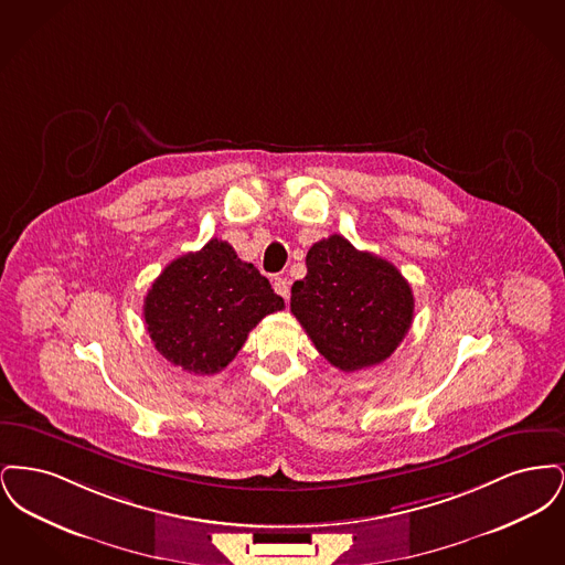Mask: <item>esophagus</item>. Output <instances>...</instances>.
<instances>
[{
  "label": "esophagus",
  "instance_id": "1",
  "mask_svg": "<svg viewBox=\"0 0 565 565\" xmlns=\"http://www.w3.org/2000/svg\"><path fill=\"white\" fill-rule=\"evenodd\" d=\"M275 292L281 296V298H290V279L288 277H275Z\"/></svg>",
  "mask_w": 565,
  "mask_h": 565
}]
</instances>
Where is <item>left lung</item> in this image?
I'll return each mask as SVG.
<instances>
[{
  "label": "left lung",
  "instance_id": "left-lung-1",
  "mask_svg": "<svg viewBox=\"0 0 565 565\" xmlns=\"http://www.w3.org/2000/svg\"><path fill=\"white\" fill-rule=\"evenodd\" d=\"M290 309L316 350L353 373L387 360L413 322L415 298L403 273L341 235L313 243Z\"/></svg>",
  "mask_w": 565,
  "mask_h": 565
}]
</instances>
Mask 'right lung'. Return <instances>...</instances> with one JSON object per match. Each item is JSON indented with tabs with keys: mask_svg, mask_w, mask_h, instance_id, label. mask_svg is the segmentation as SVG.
Returning a JSON list of instances; mask_svg holds the SVG:
<instances>
[{
	"mask_svg": "<svg viewBox=\"0 0 565 565\" xmlns=\"http://www.w3.org/2000/svg\"><path fill=\"white\" fill-rule=\"evenodd\" d=\"M281 309L284 298L273 292L269 279L220 239L167 265L143 298L154 348L194 375L228 366L249 330Z\"/></svg>",
	"mask_w": 565,
	"mask_h": 565,
	"instance_id": "add662e5",
	"label": "right lung"
}]
</instances>
